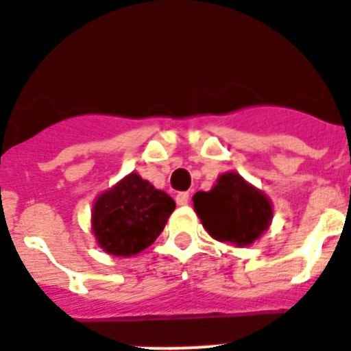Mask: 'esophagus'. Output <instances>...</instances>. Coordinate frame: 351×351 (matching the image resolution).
<instances>
[{
  "label": "esophagus",
  "mask_w": 351,
  "mask_h": 351,
  "mask_svg": "<svg viewBox=\"0 0 351 351\" xmlns=\"http://www.w3.org/2000/svg\"><path fill=\"white\" fill-rule=\"evenodd\" d=\"M189 193H178L176 194V203H178V205H187V203H189Z\"/></svg>",
  "instance_id": "1"
}]
</instances>
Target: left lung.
Listing matches in <instances>:
<instances>
[{"instance_id": "obj_1", "label": "left lung", "mask_w": 351, "mask_h": 351, "mask_svg": "<svg viewBox=\"0 0 351 351\" xmlns=\"http://www.w3.org/2000/svg\"><path fill=\"white\" fill-rule=\"evenodd\" d=\"M193 203L210 237L235 246L257 241L273 219L269 198L234 171L221 175L207 193L194 194Z\"/></svg>"}]
</instances>
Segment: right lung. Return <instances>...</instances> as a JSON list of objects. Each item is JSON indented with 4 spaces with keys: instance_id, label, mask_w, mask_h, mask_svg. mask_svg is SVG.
<instances>
[{
    "instance_id": "obj_1",
    "label": "right lung",
    "mask_w": 351,
    "mask_h": 351,
    "mask_svg": "<svg viewBox=\"0 0 351 351\" xmlns=\"http://www.w3.org/2000/svg\"><path fill=\"white\" fill-rule=\"evenodd\" d=\"M175 207L164 191L130 173L94 202L93 232L103 252L130 257L155 243Z\"/></svg>"
}]
</instances>
